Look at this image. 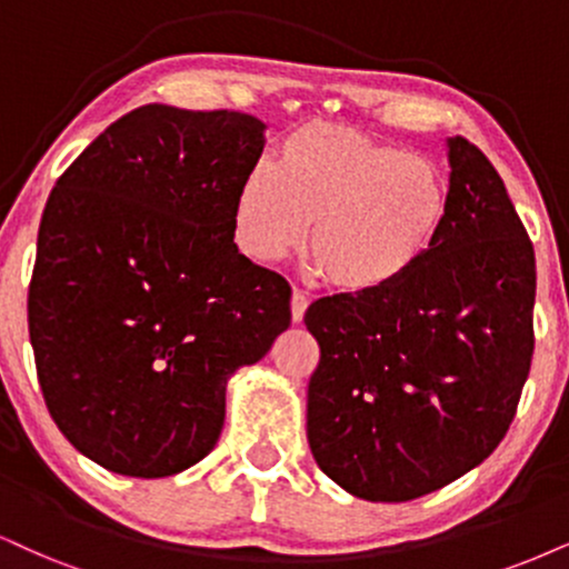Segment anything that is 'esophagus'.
<instances>
[{
    "mask_svg": "<svg viewBox=\"0 0 569 569\" xmlns=\"http://www.w3.org/2000/svg\"><path fill=\"white\" fill-rule=\"evenodd\" d=\"M306 308H308V298L303 296V292H300V290L292 292V300H290L292 321H303V317H306Z\"/></svg>",
    "mask_w": 569,
    "mask_h": 569,
    "instance_id": "1",
    "label": "esophagus"
}]
</instances>
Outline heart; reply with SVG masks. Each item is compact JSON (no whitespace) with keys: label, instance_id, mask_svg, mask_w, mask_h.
<instances>
[{"label":"heart","instance_id":"1","mask_svg":"<svg viewBox=\"0 0 569 569\" xmlns=\"http://www.w3.org/2000/svg\"><path fill=\"white\" fill-rule=\"evenodd\" d=\"M448 187L430 158L342 123L284 137L279 166L258 163L234 202L240 248L269 263L296 252L310 223L317 269L335 290L375 296L409 273L438 240Z\"/></svg>","mask_w":569,"mask_h":569}]
</instances>
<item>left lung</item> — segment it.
<instances>
[{
	"mask_svg": "<svg viewBox=\"0 0 569 569\" xmlns=\"http://www.w3.org/2000/svg\"><path fill=\"white\" fill-rule=\"evenodd\" d=\"M448 216L430 252L375 296L319 298L308 446L367 501L459 480L507 435L530 375L536 250L490 160L448 139Z\"/></svg>",
	"mask_w": 569,
	"mask_h": 569,
	"instance_id": "8db88e82",
	"label": "left lung"
}]
</instances>
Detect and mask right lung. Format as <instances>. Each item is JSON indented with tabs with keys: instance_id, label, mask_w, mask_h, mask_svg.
I'll return each mask as SVG.
<instances>
[{
	"instance_id": "add662e5",
	"label": "right lung",
	"mask_w": 569,
	"mask_h": 569,
	"mask_svg": "<svg viewBox=\"0 0 569 569\" xmlns=\"http://www.w3.org/2000/svg\"><path fill=\"white\" fill-rule=\"evenodd\" d=\"M266 126L144 104L66 168L41 216L28 332L76 451L168 478L213 451L227 382L290 327V284L234 244Z\"/></svg>"
}]
</instances>
